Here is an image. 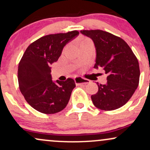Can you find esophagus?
<instances>
[{
  "label": "esophagus",
  "instance_id": "34e87169",
  "mask_svg": "<svg viewBox=\"0 0 150 150\" xmlns=\"http://www.w3.org/2000/svg\"><path fill=\"white\" fill-rule=\"evenodd\" d=\"M75 80V82L77 84V85H85V84H88L90 81L89 80H87V79L82 78V77H77L74 79Z\"/></svg>",
  "mask_w": 150,
  "mask_h": 150
}]
</instances>
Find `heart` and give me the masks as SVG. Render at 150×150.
<instances>
[{
    "label": "heart",
    "mask_w": 150,
    "mask_h": 150,
    "mask_svg": "<svg viewBox=\"0 0 150 150\" xmlns=\"http://www.w3.org/2000/svg\"><path fill=\"white\" fill-rule=\"evenodd\" d=\"M88 42H90V40H89V39H84L83 40H82V42H81V44H83V43Z\"/></svg>",
    "instance_id": "obj_1"
}]
</instances>
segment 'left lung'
Listing matches in <instances>:
<instances>
[{
	"instance_id": "8db88e82",
	"label": "left lung",
	"mask_w": 150,
	"mask_h": 150,
	"mask_svg": "<svg viewBox=\"0 0 150 150\" xmlns=\"http://www.w3.org/2000/svg\"><path fill=\"white\" fill-rule=\"evenodd\" d=\"M92 39L97 51L94 68H104L107 82L98 84V92L91 96L96 107L112 111L131 98L139 85L140 67L130 46L121 38L100 30H81Z\"/></svg>"
}]
</instances>
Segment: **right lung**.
<instances>
[{
  "instance_id": "obj_1",
  "label": "right lung",
  "mask_w": 150,
  "mask_h": 150,
  "mask_svg": "<svg viewBox=\"0 0 150 150\" xmlns=\"http://www.w3.org/2000/svg\"><path fill=\"white\" fill-rule=\"evenodd\" d=\"M77 30L49 34L39 38L26 49L18 65L19 87L27 102L39 112L53 114L64 109L75 81L51 79V65L58 61L65 44L78 35Z\"/></svg>"
}]
</instances>
